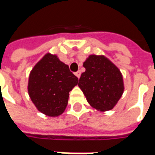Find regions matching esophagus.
<instances>
[{
  "label": "esophagus",
  "instance_id": "34e87169",
  "mask_svg": "<svg viewBox=\"0 0 155 155\" xmlns=\"http://www.w3.org/2000/svg\"><path fill=\"white\" fill-rule=\"evenodd\" d=\"M75 75H76V77H77L78 78H80L81 72L80 71H77V72H75Z\"/></svg>",
  "mask_w": 155,
  "mask_h": 155
}]
</instances>
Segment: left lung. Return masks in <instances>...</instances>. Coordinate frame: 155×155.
Masks as SVG:
<instances>
[{"mask_svg":"<svg viewBox=\"0 0 155 155\" xmlns=\"http://www.w3.org/2000/svg\"><path fill=\"white\" fill-rule=\"evenodd\" d=\"M83 65L78 86L87 102L99 111L112 110L124 91L122 72L104 55H90Z\"/></svg>","mask_w":155,"mask_h":155,"instance_id":"8db88e82","label":"left lung"}]
</instances>
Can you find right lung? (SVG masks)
<instances>
[{
    "instance_id": "add662e5",
    "label": "right lung",
    "mask_w": 155,
    "mask_h": 155,
    "mask_svg": "<svg viewBox=\"0 0 155 155\" xmlns=\"http://www.w3.org/2000/svg\"><path fill=\"white\" fill-rule=\"evenodd\" d=\"M78 83L69 66L55 54L46 53L30 71L27 91L39 112L60 116L68 104L69 92Z\"/></svg>"
}]
</instances>
